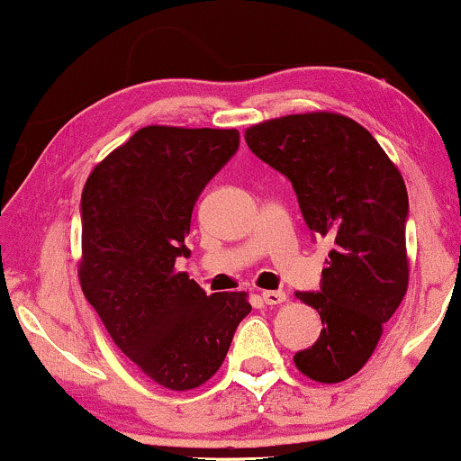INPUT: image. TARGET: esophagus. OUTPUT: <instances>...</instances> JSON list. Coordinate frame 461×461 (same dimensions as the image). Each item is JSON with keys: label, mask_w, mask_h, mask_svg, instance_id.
Masks as SVG:
<instances>
[{"label": "esophagus", "mask_w": 461, "mask_h": 461, "mask_svg": "<svg viewBox=\"0 0 461 461\" xmlns=\"http://www.w3.org/2000/svg\"><path fill=\"white\" fill-rule=\"evenodd\" d=\"M262 299L267 305H279L285 301V293L284 290H264Z\"/></svg>", "instance_id": "1"}]
</instances>
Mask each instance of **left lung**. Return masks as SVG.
Here are the masks:
<instances>
[{
  "label": "left lung",
  "mask_w": 461,
  "mask_h": 461,
  "mask_svg": "<svg viewBox=\"0 0 461 461\" xmlns=\"http://www.w3.org/2000/svg\"><path fill=\"white\" fill-rule=\"evenodd\" d=\"M245 140L290 179L314 236L333 242L319 293H297L319 312L322 330L294 364L314 382H345L373 356L407 293L403 177L366 128L336 113L264 121Z\"/></svg>",
  "instance_id": "1"
}]
</instances>
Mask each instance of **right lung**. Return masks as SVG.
Masks as SVG:
<instances>
[{"instance_id": "add662e5", "label": "right lung", "mask_w": 461, "mask_h": 461, "mask_svg": "<svg viewBox=\"0 0 461 461\" xmlns=\"http://www.w3.org/2000/svg\"><path fill=\"white\" fill-rule=\"evenodd\" d=\"M240 142L238 130L147 125L105 156L82 190L79 284L114 345L168 390L221 368L251 312L247 293L205 290L176 271L201 190Z\"/></svg>"}]
</instances>
